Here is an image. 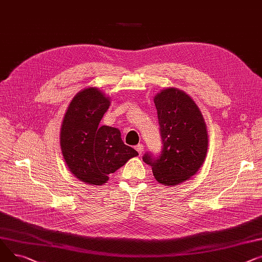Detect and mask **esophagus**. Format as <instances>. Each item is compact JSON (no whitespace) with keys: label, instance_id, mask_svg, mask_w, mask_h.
<instances>
[{"label":"esophagus","instance_id":"esophagus-1","mask_svg":"<svg viewBox=\"0 0 262 262\" xmlns=\"http://www.w3.org/2000/svg\"><path fill=\"white\" fill-rule=\"evenodd\" d=\"M135 149H136V151L138 153H140V155H142L143 151H144V145L143 144H138V145L135 146Z\"/></svg>","mask_w":262,"mask_h":262}]
</instances>
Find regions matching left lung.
Returning a JSON list of instances; mask_svg holds the SVG:
<instances>
[{"label": "left lung", "mask_w": 262, "mask_h": 262, "mask_svg": "<svg viewBox=\"0 0 262 262\" xmlns=\"http://www.w3.org/2000/svg\"><path fill=\"white\" fill-rule=\"evenodd\" d=\"M153 100L164 148L159 158L147 153L143 161L152 167L162 185L176 186L189 180L203 165L208 149L207 127L194 100L182 90L166 88Z\"/></svg>", "instance_id": "8db88e82"}]
</instances>
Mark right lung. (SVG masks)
Instances as JSON below:
<instances>
[{"instance_id":"right-lung-1","label":"right lung","mask_w":262,"mask_h":262,"mask_svg":"<svg viewBox=\"0 0 262 262\" xmlns=\"http://www.w3.org/2000/svg\"><path fill=\"white\" fill-rule=\"evenodd\" d=\"M111 98L95 86H89L71 100L60 130V147L69 170L89 185H102L109 174L138 156L124 144L117 128L99 122Z\"/></svg>"}]
</instances>
